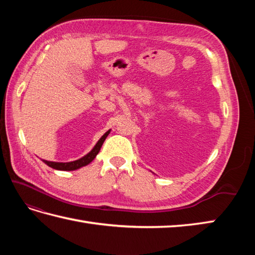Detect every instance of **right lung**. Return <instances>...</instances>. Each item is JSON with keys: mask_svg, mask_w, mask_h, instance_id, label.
<instances>
[{"mask_svg": "<svg viewBox=\"0 0 255 255\" xmlns=\"http://www.w3.org/2000/svg\"><path fill=\"white\" fill-rule=\"evenodd\" d=\"M110 131L111 130H108L107 132L103 134V137L99 140V141H97V143L95 144V147L92 149L88 154L84 155L83 158H81L79 160H75V161H72V162H66V163H63V162H52V161H47V160H42V161H44L48 166H50L55 170H60V171L78 170V169H80V167L88 165L89 163H91V162L94 160V158L97 155V153L100 152L102 144H103V142L105 141V139L108 136Z\"/></svg>", "mask_w": 255, "mask_h": 255, "instance_id": "right-lung-1", "label": "right lung"}]
</instances>
